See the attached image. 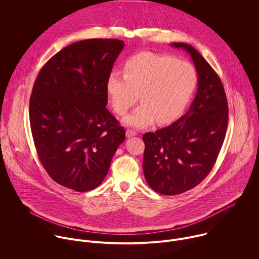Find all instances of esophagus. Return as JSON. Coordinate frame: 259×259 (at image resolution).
Instances as JSON below:
<instances>
[{
	"instance_id": "34e87169",
	"label": "esophagus",
	"mask_w": 259,
	"mask_h": 259,
	"mask_svg": "<svg viewBox=\"0 0 259 259\" xmlns=\"http://www.w3.org/2000/svg\"><path fill=\"white\" fill-rule=\"evenodd\" d=\"M135 135H137V133H136V131H134V130L128 129V130L126 131V136H127L128 138H130V137H132V136H135Z\"/></svg>"
}]
</instances>
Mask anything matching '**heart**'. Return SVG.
I'll return each mask as SVG.
<instances>
[{
	"mask_svg": "<svg viewBox=\"0 0 259 259\" xmlns=\"http://www.w3.org/2000/svg\"><path fill=\"white\" fill-rule=\"evenodd\" d=\"M197 87L194 66L169 55L141 52L129 58L125 75L112 71L105 90L115 113L125 116L136 103L141 104L124 119V124L142 129L155 122L169 124L187 109Z\"/></svg>",
	"mask_w": 259,
	"mask_h": 259,
	"instance_id": "b5f03b06",
	"label": "heart"
}]
</instances>
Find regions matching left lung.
<instances>
[{
	"mask_svg": "<svg viewBox=\"0 0 259 259\" xmlns=\"http://www.w3.org/2000/svg\"><path fill=\"white\" fill-rule=\"evenodd\" d=\"M171 46L191 55L198 73V89L187 114L170 126L142 136L146 182L155 192L167 196L194 189L209 174L229 122L224 85L211 65L189 44Z\"/></svg>",
	"mask_w": 259,
	"mask_h": 259,
	"instance_id": "8db88e82",
	"label": "left lung"
}]
</instances>
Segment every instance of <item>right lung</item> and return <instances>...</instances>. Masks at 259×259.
<instances>
[{
	"label": "right lung",
	"mask_w": 259,
	"mask_h": 259,
	"mask_svg": "<svg viewBox=\"0 0 259 259\" xmlns=\"http://www.w3.org/2000/svg\"><path fill=\"white\" fill-rule=\"evenodd\" d=\"M117 39L73 43L40 70L29 99L36 153L50 177L80 193L97 188L125 140L107 108L105 83L124 48Z\"/></svg>",
	"instance_id": "1"
}]
</instances>
